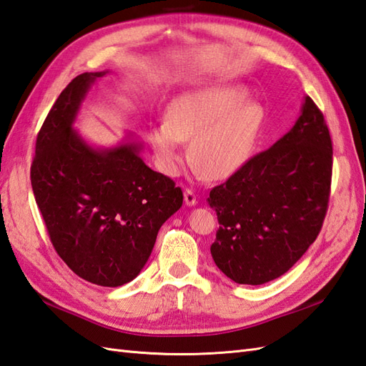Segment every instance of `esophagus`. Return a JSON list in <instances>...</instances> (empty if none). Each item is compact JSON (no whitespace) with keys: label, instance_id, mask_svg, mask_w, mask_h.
I'll return each instance as SVG.
<instances>
[{"label":"esophagus","instance_id":"obj_1","mask_svg":"<svg viewBox=\"0 0 366 366\" xmlns=\"http://www.w3.org/2000/svg\"><path fill=\"white\" fill-rule=\"evenodd\" d=\"M184 203L188 204V207H194V204L197 203V195L194 194L192 189H186L184 191Z\"/></svg>","mask_w":366,"mask_h":366}]
</instances>
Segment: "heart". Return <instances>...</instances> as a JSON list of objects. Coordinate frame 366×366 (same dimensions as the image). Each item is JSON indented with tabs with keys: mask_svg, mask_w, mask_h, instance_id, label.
Returning a JSON list of instances; mask_svg holds the SVG:
<instances>
[{
	"mask_svg": "<svg viewBox=\"0 0 366 366\" xmlns=\"http://www.w3.org/2000/svg\"><path fill=\"white\" fill-rule=\"evenodd\" d=\"M264 121V107L248 99L245 86L207 85L172 99L147 139L163 174H178L186 159L183 141H191L194 167L209 180H225L252 158Z\"/></svg>",
	"mask_w": 366,
	"mask_h": 366,
	"instance_id": "1",
	"label": "heart"
}]
</instances>
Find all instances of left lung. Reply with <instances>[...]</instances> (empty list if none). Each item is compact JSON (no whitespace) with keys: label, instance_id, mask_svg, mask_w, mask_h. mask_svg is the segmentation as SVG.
I'll use <instances>...</instances> for the list:
<instances>
[{"label":"left lung","instance_id":"8db88e82","mask_svg":"<svg viewBox=\"0 0 366 366\" xmlns=\"http://www.w3.org/2000/svg\"><path fill=\"white\" fill-rule=\"evenodd\" d=\"M331 178V135L306 96L290 132L211 189L208 203L220 225L211 245L214 262L237 284L280 278L322 229Z\"/></svg>","mask_w":366,"mask_h":366}]
</instances>
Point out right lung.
<instances>
[{
	"label": "right lung",
	"instance_id": "right-lung-1",
	"mask_svg": "<svg viewBox=\"0 0 366 366\" xmlns=\"http://www.w3.org/2000/svg\"><path fill=\"white\" fill-rule=\"evenodd\" d=\"M104 74H79L57 97L37 135L31 184L64 262L88 282L118 287L146 265L183 192L146 166L138 142L94 149L73 130L80 102Z\"/></svg>",
	"mask_w": 366,
	"mask_h": 366
}]
</instances>
